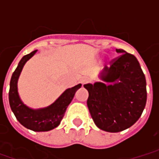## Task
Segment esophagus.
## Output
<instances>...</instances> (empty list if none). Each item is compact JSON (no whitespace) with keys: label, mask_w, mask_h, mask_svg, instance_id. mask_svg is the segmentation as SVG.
<instances>
[{"label":"esophagus","mask_w":159,"mask_h":159,"mask_svg":"<svg viewBox=\"0 0 159 159\" xmlns=\"http://www.w3.org/2000/svg\"><path fill=\"white\" fill-rule=\"evenodd\" d=\"M80 82H81V83H82V84L83 85V84H85V83H89V79L87 76H84V77H83V78L81 79V81H80Z\"/></svg>","instance_id":"esophagus-1"}]
</instances>
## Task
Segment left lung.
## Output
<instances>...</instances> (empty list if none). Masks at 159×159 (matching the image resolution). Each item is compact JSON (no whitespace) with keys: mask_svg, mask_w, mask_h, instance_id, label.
Instances as JSON below:
<instances>
[{"mask_svg":"<svg viewBox=\"0 0 159 159\" xmlns=\"http://www.w3.org/2000/svg\"><path fill=\"white\" fill-rule=\"evenodd\" d=\"M110 67L99 74L101 82L87 83V105L99 129L117 133L137 122L147 103V82L137 59L123 49Z\"/></svg>","mask_w":159,"mask_h":159,"instance_id":"obj_1","label":"left lung"}]
</instances>
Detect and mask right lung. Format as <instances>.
Wrapping results in <instances>:
<instances>
[{"label":"right lung","instance_id":"1","mask_svg":"<svg viewBox=\"0 0 159 159\" xmlns=\"http://www.w3.org/2000/svg\"><path fill=\"white\" fill-rule=\"evenodd\" d=\"M37 50L25 55L19 61L17 68L12 73L10 81L9 89V104L16 118L23 126L36 132L49 131L58 127L65 116L67 107L74 98L75 93L79 89L82 84L65 90L62 94L50 106L39 109H32L24 103L18 91V81L24 66Z\"/></svg>","mask_w":159,"mask_h":159}]
</instances>
